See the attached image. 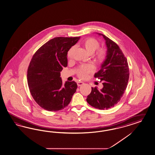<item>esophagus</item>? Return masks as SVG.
Instances as JSON below:
<instances>
[{"label": "esophagus", "instance_id": "esophagus-1", "mask_svg": "<svg viewBox=\"0 0 155 155\" xmlns=\"http://www.w3.org/2000/svg\"><path fill=\"white\" fill-rule=\"evenodd\" d=\"M83 82H81V81H78V83H77V84H78V85L80 87V86H81V85H83L84 84Z\"/></svg>", "mask_w": 155, "mask_h": 155}]
</instances>
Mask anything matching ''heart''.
I'll use <instances>...</instances> for the list:
<instances>
[{
    "instance_id": "1",
    "label": "heart",
    "mask_w": 155,
    "mask_h": 155,
    "mask_svg": "<svg viewBox=\"0 0 155 155\" xmlns=\"http://www.w3.org/2000/svg\"><path fill=\"white\" fill-rule=\"evenodd\" d=\"M81 44L90 54H93L94 52H96L93 54V58L97 64H102L106 60L107 57V51L104 48H99L100 47L99 41L94 38H87L81 42ZM74 50V46H72L68 50L67 52L68 59H71ZM93 71L94 67L91 64L82 65L78 68L77 71V75L80 79H84L87 78L88 75L93 72Z\"/></svg>"
}]
</instances>
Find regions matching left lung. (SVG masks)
Returning a JSON list of instances; mask_svg holds the SVG:
<instances>
[{
	"label": "left lung",
	"instance_id": "1",
	"mask_svg": "<svg viewBox=\"0 0 155 155\" xmlns=\"http://www.w3.org/2000/svg\"><path fill=\"white\" fill-rule=\"evenodd\" d=\"M98 34L106 40L107 57L94 78L103 81V87L101 90L91 87L87 101L95 108L107 110L114 107L123 97L127 87L129 70L127 59L119 45L106 36Z\"/></svg>",
	"mask_w": 155,
	"mask_h": 155
}]
</instances>
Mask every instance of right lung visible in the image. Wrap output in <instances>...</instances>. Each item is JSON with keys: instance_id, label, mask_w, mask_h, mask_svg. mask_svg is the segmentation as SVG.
Listing matches in <instances>:
<instances>
[{"instance_id": "add662e5", "label": "right lung", "mask_w": 155, "mask_h": 155, "mask_svg": "<svg viewBox=\"0 0 155 155\" xmlns=\"http://www.w3.org/2000/svg\"><path fill=\"white\" fill-rule=\"evenodd\" d=\"M80 37H56L32 56L28 69V86L32 98L48 111L67 107L78 87L74 81L63 85L60 72L68 66L67 52Z\"/></svg>"}]
</instances>
